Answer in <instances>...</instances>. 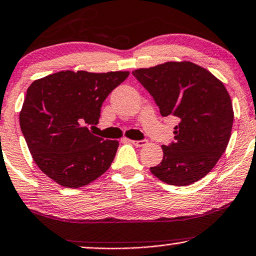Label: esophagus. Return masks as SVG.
Wrapping results in <instances>:
<instances>
[{"label":"esophagus","mask_w":256,"mask_h":256,"mask_svg":"<svg viewBox=\"0 0 256 256\" xmlns=\"http://www.w3.org/2000/svg\"><path fill=\"white\" fill-rule=\"evenodd\" d=\"M130 142L136 147H144V146L147 144V140H132Z\"/></svg>","instance_id":"34e87169"}]
</instances>
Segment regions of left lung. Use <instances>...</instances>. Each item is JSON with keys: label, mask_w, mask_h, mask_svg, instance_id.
<instances>
[{"label": "left lung", "mask_w": 256, "mask_h": 256, "mask_svg": "<svg viewBox=\"0 0 256 256\" xmlns=\"http://www.w3.org/2000/svg\"><path fill=\"white\" fill-rule=\"evenodd\" d=\"M152 96L162 116H175L174 141L150 172L172 186H187L208 174L230 138L234 112L224 84L192 62H167L132 72Z\"/></svg>", "instance_id": "obj_1"}]
</instances>
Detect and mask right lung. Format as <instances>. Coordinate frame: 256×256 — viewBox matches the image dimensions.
I'll return each instance as SVG.
<instances>
[{"label": "right lung", "instance_id": "add662e5", "mask_svg": "<svg viewBox=\"0 0 256 256\" xmlns=\"http://www.w3.org/2000/svg\"><path fill=\"white\" fill-rule=\"evenodd\" d=\"M128 72H58L29 86L20 126L38 167L58 184L80 188L110 167L118 142L92 134L102 104Z\"/></svg>", "mask_w": 256, "mask_h": 256}]
</instances>
